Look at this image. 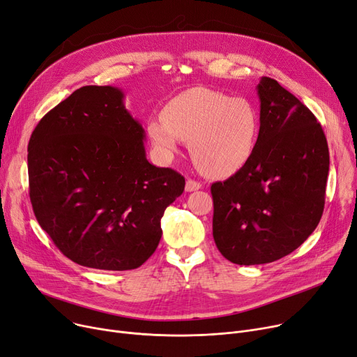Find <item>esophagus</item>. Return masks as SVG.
Instances as JSON below:
<instances>
[{"mask_svg": "<svg viewBox=\"0 0 357 357\" xmlns=\"http://www.w3.org/2000/svg\"><path fill=\"white\" fill-rule=\"evenodd\" d=\"M201 182H198V181H195V179H188L186 181V185H185V190L188 191V192H192V191H198L199 188H201Z\"/></svg>", "mask_w": 357, "mask_h": 357, "instance_id": "34e87169", "label": "esophagus"}]
</instances>
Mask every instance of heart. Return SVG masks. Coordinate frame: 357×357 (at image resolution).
I'll return each mask as SVG.
<instances>
[{"mask_svg":"<svg viewBox=\"0 0 357 357\" xmlns=\"http://www.w3.org/2000/svg\"><path fill=\"white\" fill-rule=\"evenodd\" d=\"M257 128V112L246 98L198 86L169 101L162 119L147 123V135L165 158L176 153L181 140L188 142L198 171L220 178L248 163Z\"/></svg>","mask_w":357,"mask_h":357,"instance_id":"1","label":"heart"}]
</instances>
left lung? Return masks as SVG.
Segmentation results:
<instances>
[{"label": "left lung", "mask_w": 357, "mask_h": 357, "mask_svg": "<svg viewBox=\"0 0 357 357\" xmlns=\"http://www.w3.org/2000/svg\"><path fill=\"white\" fill-rule=\"evenodd\" d=\"M260 128L248 163L211 185L213 236L237 265L275 261L298 249L321 220L328 146L312 112L275 79L257 85Z\"/></svg>", "instance_id": "8db88e82"}]
</instances>
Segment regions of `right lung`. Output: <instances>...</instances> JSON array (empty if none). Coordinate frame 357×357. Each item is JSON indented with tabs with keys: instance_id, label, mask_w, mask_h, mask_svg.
<instances>
[{
	"instance_id": "right-lung-1",
	"label": "right lung",
	"mask_w": 357,
	"mask_h": 357,
	"mask_svg": "<svg viewBox=\"0 0 357 357\" xmlns=\"http://www.w3.org/2000/svg\"><path fill=\"white\" fill-rule=\"evenodd\" d=\"M114 86L88 85L52 108L29 142L34 215L75 264L130 271L152 256L160 218L185 188L171 167L149 163L144 130Z\"/></svg>"
}]
</instances>
